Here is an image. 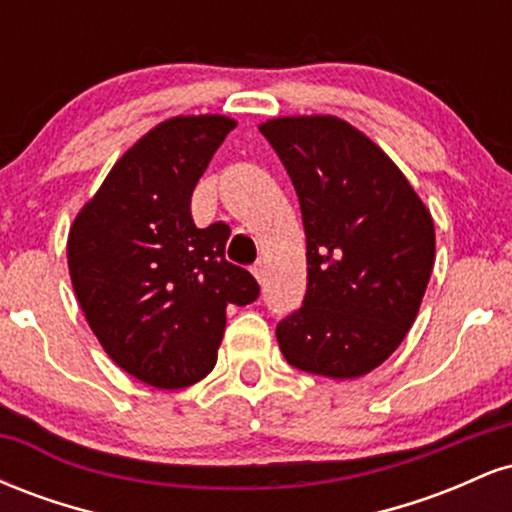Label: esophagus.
Returning a JSON list of instances; mask_svg holds the SVG:
<instances>
[{
    "mask_svg": "<svg viewBox=\"0 0 512 512\" xmlns=\"http://www.w3.org/2000/svg\"><path fill=\"white\" fill-rule=\"evenodd\" d=\"M252 274H255L257 281H264V274H267V267H264V262L252 264Z\"/></svg>",
    "mask_w": 512,
    "mask_h": 512,
    "instance_id": "esophagus-1",
    "label": "esophagus"
}]
</instances>
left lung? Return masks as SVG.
I'll return each instance as SVG.
<instances>
[{
    "label": "left lung",
    "instance_id": "1",
    "mask_svg": "<svg viewBox=\"0 0 512 512\" xmlns=\"http://www.w3.org/2000/svg\"><path fill=\"white\" fill-rule=\"evenodd\" d=\"M296 187L308 243L303 305L276 325L293 368L334 380L378 368L414 325L436 231L402 170L332 115L260 125Z\"/></svg>",
    "mask_w": 512,
    "mask_h": 512
}]
</instances>
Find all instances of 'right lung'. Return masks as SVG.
Returning a JSON list of instances; mask_svg holds the SVG:
<instances>
[{
    "label": "right lung",
    "instance_id": "1",
    "mask_svg": "<svg viewBox=\"0 0 512 512\" xmlns=\"http://www.w3.org/2000/svg\"><path fill=\"white\" fill-rule=\"evenodd\" d=\"M236 120L173 117L115 163L79 211L69 274L88 327L129 375L161 390L214 368L228 305L260 296L255 276L226 260L231 228H197L192 192Z\"/></svg>",
    "mask_w": 512,
    "mask_h": 512
}]
</instances>
